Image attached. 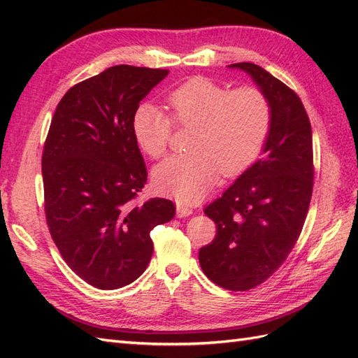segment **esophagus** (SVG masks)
Masks as SVG:
<instances>
[{
    "label": "esophagus",
    "mask_w": 358,
    "mask_h": 358,
    "mask_svg": "<svg viewBox=\"0 0 358 358\" xmlns=\"http://www.w3.org/2000/svg\"><path fill=\"white\" fill-rule=\"evenodd\" d=\"M192 208L189 206V204H185V203H178L177 204V215L178 218H185V217H189L192 214Z\"/></svg>",
    "instance_id": "1"
}]
</instances>
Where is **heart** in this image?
Returning <instances> with one entry per match:
<instances>
[{"instance_id": "1", "label": "heart", "mask_w": 358, "mask_h": 358, "mask_svg": "<svg viewBox=\"0 0 358 358\" xmlns=\"http://www.w3.org/2000/svg\"><path fill=\"white\" fill-rule=\"evenodd\" d=\"M175 123L194 126L185 155L159 163L152 177L159 192L196 201L214 186L220 172L238 175L260 155L271 129V104L255 86L229 90L208 78L186 81L167 96ZM134 136L144 154L164 155L172 120L155 104H141L132 118Z\"/></svg>"}]
</instances>
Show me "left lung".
Here are the masks:
<instances>
[{"mask_svg":"<svg viewBox=\"0 0 358 358\" xmlns=\"http://www.w3.org/2000/svg\"><path fill=\"white\" fill-rule=\"evenodd\" d=\"M271 104L264 157L204 209L217 224L210 245L199 252L209 280L248 291L268 280L300 237L313 196V131L301 100L285 83L254 63H235Z\"/></svg>","mask_w":358,"mask_h":358,"instance_id":"left-lung-1","label":"left lung"}]
</instances>
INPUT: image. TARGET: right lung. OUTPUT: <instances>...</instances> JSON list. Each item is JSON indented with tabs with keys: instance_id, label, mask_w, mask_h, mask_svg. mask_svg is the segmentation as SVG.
<instances>
[{
	"instance_id": "right-lung-1",
	"label": "right lung",
	"mask_w": 358,
	"mask_h": 358,
	"mask_svg": "<svg viewBox=\"0 0 358 358\" xmlns=\"http://www.w3.org/2000/svg\"><path fill=\"white\" fill-rule=\"evenodd\" d=\"M169 71L113 66L71 87L43 150L45 220L67 266L98 289L131 285L154 252L150 231L171 222V200L134 199L148 171L132 131L140 101Z\"/></svg>"
}]
</instances>
